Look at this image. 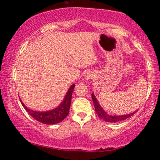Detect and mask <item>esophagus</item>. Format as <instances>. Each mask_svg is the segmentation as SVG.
Wrapping results in <instances>:
<instances>
[{
	"label": "esophagus",
	"instance_id": "1",
	"mask_svg": "<svg viewBox=\"0 0 160 160\" xmlns=\"http://www.w3.org/2000/svg\"><path fill=\"white\" fill-rule=\"evenodd\" d=\"M93 78V75L91 74H88L86 75L85 78L86 79V80H90V79H92Z\"/></svg>",
	"mask_w": 160,
	"mask_h": 160
}]
</instances>
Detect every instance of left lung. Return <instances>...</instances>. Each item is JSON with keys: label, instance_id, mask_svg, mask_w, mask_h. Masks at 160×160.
Here are the masks:
<instances>
[{"label": "left lung", "instance_id": "left-lung-1", "mask_svg": "<svg viewBox=\"0 0 160 160\" xmlns=\"http://www.w3.org/2000/svg\"><path fill=\"white\" fill-rule=\"evenodd\" d=\"M92 102L93 104H94L95 106V110L96 113L98 114V116L100 117L101 119L105 121V122H119V121H122L126 120V119L128 118V117H131L135 114V112L134 113H130V114L128 115H122V116H111L109 115L108 113H106L105 111L102 109V108L101 107L100 104H98V101H97L96 98L95 97L94 94H92Z\"/></svg>", "mask_w": 160, "mask_h": 160}]
</instances>
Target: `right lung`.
Returning a JSON list of instances; mask_svg holds the SVG:
<instances>
[{
    "mask_svg": "<svg viewBox=\"0 0 160 160\" xmlns=\"http://www.w3.org/2000/svg\"><path fill=\"white\" fill-rule=\"evenodd\" d=\"M74 85L71 86V88L68 89L67 94L65 95L63 102L58 108H56L54 110H52V111L47 112L34 111L28 108L22 102V101H20V102H21L22 104L25 108V109L26 110L28 113L32 116L33 118L35 119L36 120L39 121L40 122L48 125L58 123V122H62L68 115L69 109L70 107H71V97H72V93L74 89Z\"/></svg>",
    "mask_w": 160,
    "mask_h": 160,
    "instance_id": "obj_1",
    "label": "right lung"
}]
</instances>
